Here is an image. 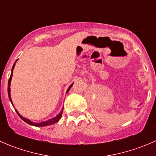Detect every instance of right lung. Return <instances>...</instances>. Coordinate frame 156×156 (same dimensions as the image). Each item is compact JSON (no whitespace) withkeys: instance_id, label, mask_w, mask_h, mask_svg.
<instances>
[{"instance_id":"obj_1","label":"right lung","mask_w":156,"mask_h":156,"mask_svg":"<svg viewBox=\"0 0 156 156\" xmlns=\"http://www.w3.org/2000/svg\"><path fill=\"white\" fill-rule=\"evenodd\" d=\"M15 65H16V62L13 64V66H12V72H11V75H10V79H9V81H8V87H7V91H8L9 99H10V100L11 103H12V100H11V97H10V83H11V79H12V70H13L14 67H15ZM72 85H73V83H72V84H71L70 86H69V88H68V90H67L66 93L69 92V90H70V88L72 87ZM15 110H16V112L17 114H18V115L20 116V117L21 118V119H23V120L25 122H26V123L29 124V125H33V126H35V127H44V126H48V125H53V124L56 123V122H57L58 121H59V119H61V117H62V111H63V108H62V110H61V112H59V114H58L56 116V117L53 118V119H50V120L45 121V122H39V123H34V122H31V121H30L29 119H26V118L23 117V116H22L21 115H20V113L18 112V111H17L16 109H15Z\"/></svg>"}]
</instances>
